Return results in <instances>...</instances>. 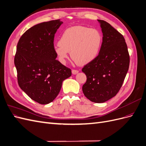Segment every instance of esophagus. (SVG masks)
<instances>
[{
    "instance_id": "1",
    "label": "esophagus",
    "mask_w": 146,
    "mask_h": 146,
    "mask_svg": "<svg viewBox=\"0 0 146 146\" xmlns=\"http://www.w3.org/2000/svg\"><path fill=\"white\" fill-rule=\"evenodd\" d=\"M78 70H76V69H72V73L74 75H76V74H78Z\"/></svg>"
}]
</instances>
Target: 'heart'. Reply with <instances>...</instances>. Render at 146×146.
Returning a JSON list of instances; mask_svg holds the SVG:
<instances>
[{
  "mask_svg": "<svg viewBox=\"0 0 146 146\" xmlns=\"http://www.w3.org/2000/svg\"><path fill=\"white\" fill-rule=\"evenodd\" d=\"M102 36L98 30L77 25L65 30L54 51L60 63L65 64L69 52L75 62L86 64L94 60L100 52Z\"/></svg>",
  "mask_w": 146,
  "mask_h": 146,
  "instance_id": "b5f03b06",
  "label": "heart"
}]
</instances>
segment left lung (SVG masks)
Returning a JSON list of instances; mask_svg holds the SVG:
<instances>
[{"label": "left lung", "mask_w": 146, "mask_h": 146, "mask_svg": "<svg viewBox=\"0 0 146 146\" xmlns=\"http://www.w3.org/2000/svg\"><path fill=\"white\" fill-rule=\"evenodd\" d=\"M103 33L97 58L82 69L87 80L82 87L84 95L95 103H104L115 96L128 72L130 56L122 35L107 22L98 20Z\"/></svg>", "instance_id": "obj_1"}]
</instances>
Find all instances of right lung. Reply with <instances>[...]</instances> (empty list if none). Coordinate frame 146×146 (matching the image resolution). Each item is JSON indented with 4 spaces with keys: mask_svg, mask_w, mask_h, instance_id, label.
I'll list each match as a JSON object with an SVG mask.
<instances>
[{
    "mask_svg": "<svg viewBox=\"0 0 146 146\" xmlns=\"http://www.w3.org/2000/svg\"><path fill=\"white\" fill-rule=\"evenodd\" d=\"M63 23L60 19L33 26L22 35L17 45L15 65L21 90L32 100L48 104L58 96L71 70L56 60L55 34Z\"/></svg>",
    "mask_w": 146,
    "mask_h": 146,
    "instance_id": "1",
    "label": "right lung"
}]
</instances>
